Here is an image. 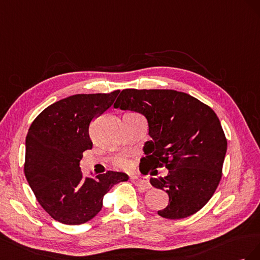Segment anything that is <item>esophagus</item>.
I'll list each match as a JSON object with an SVG mask.
<instances>
[{"label":"esophagus","instance_id":"obj_1","mask_svg":"<svg viewBox=\"0 0 260 260\" xmlns=\"http://www.w3.org/2000/svg\"><path fill=\"white\" fill-rule=\"evenodd\" d=\"M132 182L134 183L136 186H138V188L140 190H146L148 188H150V184L148 179L146 177L142 176V175H135V176H131Z\"/></svg>","mask_w":260,"mask_h":260}]
</instances>
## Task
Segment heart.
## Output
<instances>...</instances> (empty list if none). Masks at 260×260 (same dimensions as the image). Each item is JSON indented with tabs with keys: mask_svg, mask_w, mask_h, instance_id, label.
I'll return each mask as SVG.
<instances>
[{
	"mask_svg": "<svg viewBox=\"0 0 260 260\" xmlns=\"http://www.w3.org/2000/svg\"><path fill=\"white\" fill-rule=\"evenodd\" d=\"M114 165L121 169H127L129 167V161L124 157H117L114 159Z\"/></svg>",
	"mask_w": 260,
	"mask_h": 260,
	"instance_id": "b5f03b06",
	"label": "heart"
}]
</instances>
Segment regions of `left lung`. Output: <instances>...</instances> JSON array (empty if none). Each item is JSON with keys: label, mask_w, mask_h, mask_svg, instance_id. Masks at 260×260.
Listing matches in <instances>:
<instances>
[{"label": "left lung", "mask_w": 260, "mask_h": 260, "mask_svg": "<svg viewBox=\"0 0 260 260\" xmlns=\"http://www.w3.org/2000/svg\"><path fill=\"white\" fill-rule=\"evenodd\" d=\"M114 108L147 117L152 140L145 144L140 172L169 170L167 176L150 179L153 187L169 195V205L158 211L159 216L183 219L202 209L221 181L228 148L214 111L188 93L171 89H124Z\"/></svg>", "instance_id": "obj_1"}]
</instances>
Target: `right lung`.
Listing matches in <instances>:
<instances>
[{"instance_id":"1","label":"right lung","mask_w":260,"mask_h":260,"mask_svg":"<svg viewBox=\"0 0 260 260\" xmlns=\"http://www.w3.org/2000/svg\"><path fill=\"white\" fill-rule=\"evenodd\" d=\"M118 92L71 95L44 109L29 127L25 176L42 208L61 223L91 220L111 187L128 180L114 171L84 176L79 167L83 152L92 148L91 121L113 105Z\"/></svg>"}]
</instances>
